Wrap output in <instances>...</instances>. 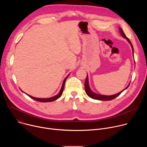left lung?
Returning <instances> with one entry per match:
<instances>
[{
    "label": "left lung",
    "instance_id": "obj_1",
    "mask_svg": "<svg viewBox=\"0 0 147 147\" xmlns=\"http://www.w3.org/2000/svg\"><path fill=\"white\" fill-rule=\"evenodd\" d=\"M120 32L121 35V36L123 37H124V38L126 39L128 42H129V44H130L131 48H132V49H133V56H134V49H133V45L131 42V41L130 40V39L125 36V34L124 33L123 31L122 30V29L121 28H120ZM130 85V84H129ZM129 85L125 88V89H124L123 91H121V92L116 94H115V95H100V94H96L94 92H92L90 87H89V84H88V75L87 76V77H86V81H85V83H84V86H85V91H86V94L88 95V96H89L90 98H92V99H97V100H112L113 99H115V98H116L117 96H118L123 91H124L125 89H127Z\"/></svg>",
    "mask_w": 147,
    "mask_h": 147
}]
</instances>
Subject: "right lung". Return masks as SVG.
<instances>
[{"label": "right lung", "instance_id": "right-lung-1", "mask_svg": "<svg viewBox=\"0 0 147 147\" xmlns=\"http://www.w3.org/2000/svg\"><path fill=\"white\" fill-rule=\"evenodd\" d=\"M69 76V75H68V76L65 78V79L64 80L63 82V84H62V86H61V89H60V91L59 93L57 95H55V96H53V97H51V98H35V97L31 96H30V95H27V94H27L28 96H30L31 98H32V99H34V100H35L39 101V102H52V101L55 100L57 99L58 98H59L61 96V95H62V93H63V90H64V87H65L66 80V79L67 78V77H68Z\"/></svg>", "mask_w": 147, "mask_h": 147}]
</instances>
